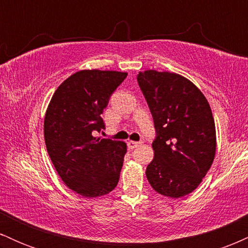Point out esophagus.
<instances>
[{
	"label": "esophagus",
	"mask_w": 248,
	"mask_h": 248,
	"mask_svg": "<svg viewBox=\"0 0 248 248\" xmlns=\"http://www.w3.org/2000/svg\"><path fill=\"white\" fill-rule=\"evenodd\" d=\"M128 148H129V149H134V148H136V147H139V146H141L142 144V142H135V141H129L128 142Z\"/></svg>",
	"instance_id": "1"
}]
</instances>
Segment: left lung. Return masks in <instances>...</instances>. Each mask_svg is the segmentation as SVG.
Segmentation results:
<instances>
[{
	"label": "left lung",
	"instance_id": "left-lung-1",
	"mask_svg": "<svg viewBox=\"0 0 248 248\" xmlns=\"http://www.w3.org/2000/svg\"><path fill=\"white\" fill-rule=\"evenodd\" d=\"M138 82L156 130L148 181L166 197L189 195L215 160L216 126L209 102L195 84L177 73L147 70L139 73Z\"/></svg>",
	"mask_w": 248,
	"mask_h": 248
}]
</instances>
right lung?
Wrapping results in <instances>:
<instances>
[{"label":"right lung","instance_id":"add662e5","mask_svg":"<svg viewBox=\"0 0 248 248\" xmlns=\"http://www.w3.org/2000/svg\"><path fill=\"white\" fill-rule=\"evenodd\" d=\"M126 77L118 71H78L59 85L45 113L51 161L62 182L84 197H100L118 186L126 143L92 134L105 128L101 114Z\"/></svg>","mask_w":248,"mask_h":248}]
</instances>
